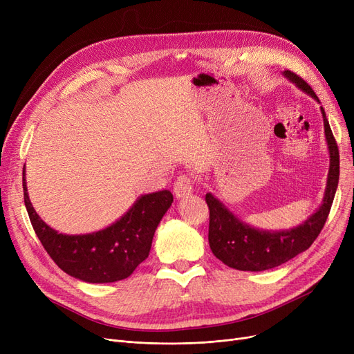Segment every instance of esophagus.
Masks as SVG:
<instances>
[{
  "instance_id": "1",
  "label": "esophagus",
  "mask_w": 354,
  "mask_h": 354,
  "mask_svg": "<svg viewBox=\"0 0 354 354\" xmlns=\"http://www.w3.org/2000/svg\"><path fill=\"white\" fill-rule=\"evenodd\" d=\"M192 179L188 175H182L176 179L175 185H174V191L176 198H188L192 191H194V185H192Z\"/></svg>"
}]
</instances>
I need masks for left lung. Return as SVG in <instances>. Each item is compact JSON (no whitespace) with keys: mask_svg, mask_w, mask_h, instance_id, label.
Here are the masks:
<instances>
[{"mask_svg":"<svg viewBox=\"0 0 354 354\" xmlns=\"http://www.w3.org/2000/svg\"><path fill=\"white\" fill-rule=\"evenodd\" d=\"M283 76L320 104L314 90L297 74L286 70ZM324 136L330 158L324 196L320 207L303 224L290 230L268 231L255 228L235 215L224 202L208 192L205 201L209 207L208 241L214 255L225 266L239 271H266L281 266L295 255L304 252L323 230L331 203L336 195L340 175L337 143L334 140L326 111L320 106Z\"/></svg>","mask_w":354,"mask_h":354,"instance_id":"8db88e82","label":"left lung"}]
</instances>
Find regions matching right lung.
<instances>
[{"label":"right lung","mask_w":354,"mask_h":354,"mask_svg":"<svg viewBox=\"0 0 354 354\" xmlns=\"http://www.w3.org/2000/svg\"><path fill=\"white\" fill-rule=\"evenodd\" d=\"M23 188L31 225L53 261L66 274L93 284L124 280L145 261L159 222L174 202V195L167 189L145 194L109 227L68 235L53 230L35 212L27 192L26 165Z\"/></svg>","instance_id":"add662e5"}]
</instances>
